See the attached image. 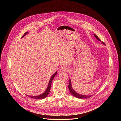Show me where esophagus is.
<instances>
[{
    "label": "esophagus",
    "instance_id": "1",
    "mask_svg": "<svg viewBox=\"0 0 121 121\" xmlns=\"http://www.w3.org/2000/svg\"><path fill=\"white\" fill-rule=\"evenodd\" d=\"M69 70V69L67 67H63L61 69V71L62 72H67Z\"/></svg>",
    "mask_w": 121,
    "mask_h": 121
}]
</instances>
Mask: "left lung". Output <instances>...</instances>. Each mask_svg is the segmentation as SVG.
I'll use <instances>...</instances> for the list:
<instances>
[{
	"label": "left lung",
	"instance_id": "obj_1",
	"mask_svg": "<svg viewBox=\"0 0 121 121\" xmlns=\"http://www.w3.org/2000/svg\"><path fill=\"white\" fill-rule=\"evenodd\" d=\"M95 37V38L98 40V41H101L100 39L98 37V36L97 35L94 34ZM102 44H103L104 45H105V44L104 43V42H102ZM69 91L70 92V93L72 94V95L74 96V97L79 98V99H87L88 98L90 97H91L92 95H81V94H79L78 93H76L72 88V84H71V81L70 79H69Z\"/></svg>",
	"mask_w": 121,
	"mask_h": 121
}]
</instances>
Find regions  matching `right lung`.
Listing matches in <instances>:
<instances>
[{
	"instance_id": "right-lung-1",
	"label": "right lung",
	"mask_w": 121,
	"mask_h": 121,
	"mask_svg": "<svg viewBox=\"0 0 121 121\" xmlns=\"http://www.w3.org/2000/svg\"><path fill=\"white\" fill-rule=\"evenodd\" d=\"M28 33V32H26V33H25L24 34V35H23V36L22 37V38H23V37H24L25 35H27ZM57 72H56L52 76L49 80V83H48V86L47 87V89L46 90V91L42 94L40 95H37V96H30V95H26L30 97H31L32 98H34V99H44L45 98H46L48 95L49 94V92H50V88H51V84H52V81L53 79V78L54 77V76L56 75Z\"/></svg>"
}]
</instances>
